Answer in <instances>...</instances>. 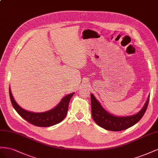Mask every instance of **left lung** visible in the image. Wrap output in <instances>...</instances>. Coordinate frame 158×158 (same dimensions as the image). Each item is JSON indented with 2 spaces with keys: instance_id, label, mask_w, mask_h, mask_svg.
Wrapping results in <instances>:
<instances>
[{
  "instance_id": "1",
  "label": "left lung",
  "mask_w": 158,
  "mask_h": 158,
  "mask_svg": "<svg viewBox=\"0 0 158 158\" xmlns=\"http://www.w3.org/2000/svg\"><path fill=\"white\" fill-rule=\"evenodd\" d=\"M149 100L150 97H148L143 109L138 114L130 116L118 117L107 112L102 107L93 94H91V101L93 118L98 126L103 128L110 131H121L132 127L140 120L146 111Z\"/></svg>"
}]
</instances>
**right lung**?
Instances as JSON below:
<instances>
[{"instance_id": "1", "label": "right lung", "mask_w": 158, "mask_h": 158, "mask_svg": "<svg viewBox=\"0 0 158 158\" xmlns=\"http://www.w3.org/2000/svg\"><path fill=\"white\" fill-rule=\"evenodd\" d=\"M9 94L12 105L16 111L21 117L30 124L40 127H48L60 123L64 119L68 110L70 99L74 93H71L62 98L61 102L54 109L45 112H31L24 110L17 104L13 98L10 90L9 89Z\"/></svg>"}]
</instances>
